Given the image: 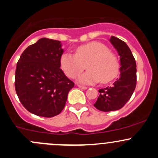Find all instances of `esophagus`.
Wrapping results in <instances>:
<instances>
[{
	"mask_svg": "<svg viewBox=\"0 0 158 158\" xmlns=\"http://www.w3.org/2000/svg\"><path fill=\"white\" fill-rule=\"evenodd\" d=\"M78 86H79V88L82 89H88V87L83 86V85H78Z\"/></svg>",
	"mask_w": 158,
	"mask_h": 158,
	"instance_id": "1",
	"label": "esophagus"
}]
</instances>
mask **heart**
<instances>
[{
  "mask_svg": "<svg viewBox=\"0 0 158 158\" xmlns=\"http://www.w3.org/2000/svg\"><path fill=\"white\" fill-rule=\"evenodd\" d=\"M60 67L68 77L75 78L85 68L86 72L78 77L82 84L106 83L112 80L118 72V63L113 52L99 42H90L76 49L75 55L63 53Z\"/></svg>",
  "mask_w": 158,
  "mask_h": 158,
  "instance_id": "1",
  "label": "heart"
}]
</instances>
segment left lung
Listing matches in <instances>:
<instances>
[{"label": "left lung", "instance_id": "obj_1", "mask_svg": "<svg viewBox=\"0 0 158 158\" xmlns=\"http://www.w3.org/2000/svg\"><path fill=\"white\" fill-rule=\"evenodd\" d=\"M110 43L120 56V75L111 85L98 90L100 95L94 104L102 111H111L122 109L130 99L136 87V63L128 46L115 36H111Z\"/></svg>", "mask_w": 158, "mask_h": 158}]
</instances>
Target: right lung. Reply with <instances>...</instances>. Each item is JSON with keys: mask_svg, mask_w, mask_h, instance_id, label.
<instances>
[{"mask_svg": "<svg viewBox=\"0 0 158 158\" xmlns=\"http://www.w3.org/2000/svg\"><path fill=\"white\" fill-rule=\"evenodd\" d=\"M64 49L60 41L41 38L20 57L15 73V89L27 111L51 118L62 111L74 82L60 69Z\"/></svg>", "mask_w": 158, "mask_h": 158, "instance_id": "1", "label": "right lung"}]
</instances>
